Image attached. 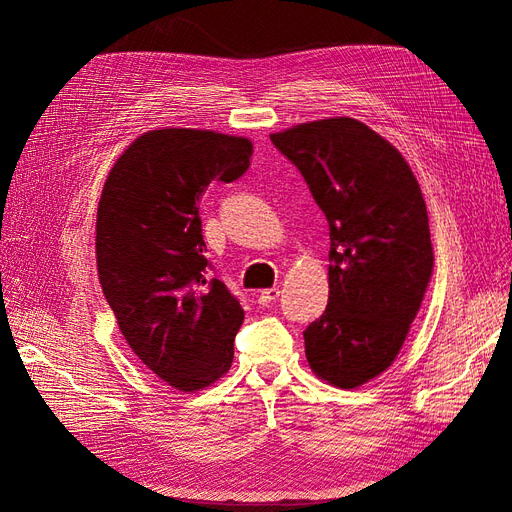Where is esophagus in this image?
<instances>
[{"instance_id": "esophagus-1", "label": "esophagus", "mask_w": 512, "mask_h": 512, "mask_svg": "<svg viewBox=\"0 0 512 512\" xmlns=\"http://www.w3.org/2000/svg\"><path fill=\"white\" fill-rule=\"evenodd\" d=\"M277 297H280V288H265V290H260V294H258V303L269 305V303H273Z\"/></svg>"}]
</instances>
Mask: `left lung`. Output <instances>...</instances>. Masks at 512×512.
<instances>
[{
  "instance_id": "1",
  "label": "left lung",
  "mask_w": 512,
  "mask_h": 512,
  "mask_svg": "<svg viewBox=\"0 0 512 512\" xmlns=\"http://www.w3.org/2000/svg\"><path fill=\"white\" fill-rule=\"evenodd\" d=\"M329 222V305L305 329L314 374L356 389L391 367L433 269L427 207L410 164L378 132L329 117L271 134Z\"/></svg>"
}]
</instances>
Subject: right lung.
<instances>
[{"label":"right lung","mask_w":512,"mask_h":512,"mask_svg":"<svg viewBox=\"0 0 512 512\" xmlns=\"http://www.w3.org/2000/svg\"><path fill=\"white\" fill-rule=\"evenodd\" d=\"M250 138L196 128L141 134L108 170L96 218L102 292L128 346L183 393L207 389L232 365L243 309L209 280L198 203L211 181L239 179Z\"/></svg>","instance_id":"obj_1"}]
</instances>
